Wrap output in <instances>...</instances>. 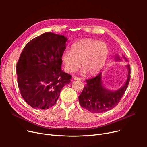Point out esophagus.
Listing matches in <instances>:
<instances>
[{"label": "esophagus", "instance_id": "34e87169", "mask_svg": "<svg viewBox=\"0 0 147 147\" xmlns=\"http://www.w3.org/2000/svg\"><path fill=\"white\" fill-rule=\"evenodd\" d=\"M73 78H74V80H82L81 78L76 77V76H74V77H73Z\"/></svg>", "mask_w": 147, "mask_h": 147}]
</instances>
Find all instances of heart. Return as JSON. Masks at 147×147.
Instances as JSON below:
<instances>
[{"label": "heart", "mask_w": 147, "mask_h": 147, "mask_svg": "<svg viewBox=\"0 0 147 147\" xmlns=\"http://www.w3.org/2000/svg\"><path fill=\"white\" fill-rule=\"evenodd\" d=\"M109 55L107 44L92 38H84L75 43L71 51L65 50L62 60L65 70L72 73L80 66L83 72L92 76L103 68Z\"/></svg>", "instance_id": "b5f03b06"}]
</instances>
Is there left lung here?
Segmentation results:
<instances>
[{"instance_id": "8db88e82", "label": "left lung", "mask_w": 147, "mask_h": 147, "mask_svg": "<svg viewBox=\"0 0 147 147\" xmlns=\"http://www.w3.org/2000/svg\"><path fill=\"white\" fill-rule=\"evenodd\" d=\"M123 57L126 61H127L125 57L123 56ZM115 60L120 61L121 59L117 56ZM126 67L128 69L126 81L121 88L115 91H110L104 87L102 83V73L94 78L86 80V86L84 87L81 94L78 96L80 104L82 107L91 113H99L107 112L117 105L130 81V65L127 64Z\"/></svg>"}]
</instances>
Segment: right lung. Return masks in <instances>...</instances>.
<instances>
[{
  "mask_svg": "<svg viewBox=\"0 0 147 147\" xmlns=\"http://www.w3.org/2000/svg\"><path fill=\"white\" fill-rule=\"evenodd\" d=\"M67 41L64 35L45 32L30 40L16 65L18 84L24 100L34 109L54 105L72 75L61 70L62 55Z\"/></svg>",
  "mask_w": 147,
  "mask_h": 147,
  "instance_id": "add662e5",
  "label": "right lung"
}]
</instances>
